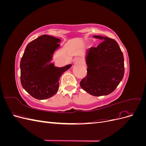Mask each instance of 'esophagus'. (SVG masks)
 Instances as JSON below:
<instances>
[{
  "label": "esophagus",
  "mask_w": 146,
  "mask_h": 146,
  "mask_svg": "<svg viewBox=\"0 0 146 146\" xmlns=\"http://www.w3.org/2000/svg\"><path fill=\"white\" fill-rule=\"evenodd\" d=\"M83 61V58H81V57H77V58H76L74 60V63H80Z\"/></svg>",
  "instance_id": "1"
}]
</instances>
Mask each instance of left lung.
I'll return each mask as SVG.
<instances>
[{
    "mask_svg": "<svg viewBox=\"0 0 146 146\" xmlns=\"http://www.w3.org/2000/svg\"><path fill=\"white\" fill-rule=\"evenodd\" d=\"M102 42L88 51L87 76L80 82L83 90L94 96H106L115 90L124 75L122 52L113 39L94 36Z\"/></svg>",
    "mask_w": 146,
    "mask_h": 146,
    "instance_id": "8db88e82",
    "label": "left lung"
}]
</instances>
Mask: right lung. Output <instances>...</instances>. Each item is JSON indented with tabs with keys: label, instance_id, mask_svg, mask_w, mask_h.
<instances>
[{
	"label": "right lung",
	"instance_id": "right-lung-1",
	"mask_svg": "<svg viewBox=\"0 0 146 146\" xmlns=\"http://www.w3.org/2000/svg\"><path fill=\"white\" fill-rule=\"evenodd\" d=\"M60 39L43 35L28 44L22 57L21 83L24 89L33 98L44 100L54 96L59 89L60 78L71 65L63 68L46 64L59 47Z\"/></svg>",
	"mask_w": 146,
	"mask_h": 146
}]
</instances>
